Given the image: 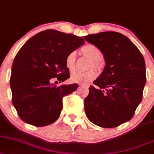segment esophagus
<instances>
[{"label": "esophagus", "mask_w": 154, "mask_h": 154, "mask_svg": "<svg viewBox=\"0 0 154 154\" xmlns=\"http://www.w3.org/2000/svg\"><path fill=\"white\" fill-rule=\"evenodd\" d=\"M79 87H87L86 85H79Z\"/></svg>", "instance_id": "34e87169"}]
</instances>
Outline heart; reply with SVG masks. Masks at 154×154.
Listing matches in <instances>:
<instances>
[{
	"instance_id": "1",
	"label": "heart",
	"mask_w": 154,
	"mask_h": 154,
	"mask_svg": "<svg viewBox=\"0 0 154 154\" xmlns=\"http://www.w3.org/2000/svg\"><path fill=\"white\" fill-rule=\"evenodd\" d=\"M80 52L84 55L87 56L91 59V63L89 64V67H94L97 69H102L103 63L101 60L102 57V52L94 45L89 44L82 47L80 49ZM76 63V53L75 52H70L67 54L65 58L66 67L70 72H72L75 68ZM97 75L94 70L91 69L85 72H75L70 77V80L74 83L86 84L89 82L94 80L96 78Z\"/></svg>"
}]
</instances>
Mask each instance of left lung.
Listing matches in <instances>:
<instances>
[{
	"label": "left lung",
	"instance_id": "1",
	"mask_svg": "<svg viewBox=\"0 0 154 154\" xmlns=\"http://www.w3.org/2000/svg\"><path fill=\"white\" fill-rule=\"evenodd\" d=\"M84 38L101 50L106 63L93 82L95 86L89 87L84 101L85 113L95 125L116 127L133 117L141 102L146 82L144 58L137 47L119 32L107 31Z\"/></svg>",
	"mask_w": 154,
	"mask_h": 154
}]
</instances>
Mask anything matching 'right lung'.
Returning a JSON list of instances; mask_svg holds the SVG:
<instances>
[{"mask_svg": "<svg viewBox=\"0 0 154 154\" xmlns=\"http://www.w3.org/2000/svg\"><path fill=\"white\" fill-rule=\"evenodd\" d=\"M84 44L82 37L50 29L23 45L13 61L10 79L12 103L23 122L44 126L59 118L63 97L75 91L78 85L57 87L52 82L69 78L66 56Z\"/></svg>", "mask_w": 154, "mask_h": 154, "instance_id": "obj_1", "label": "right lung"}]
</instances>
